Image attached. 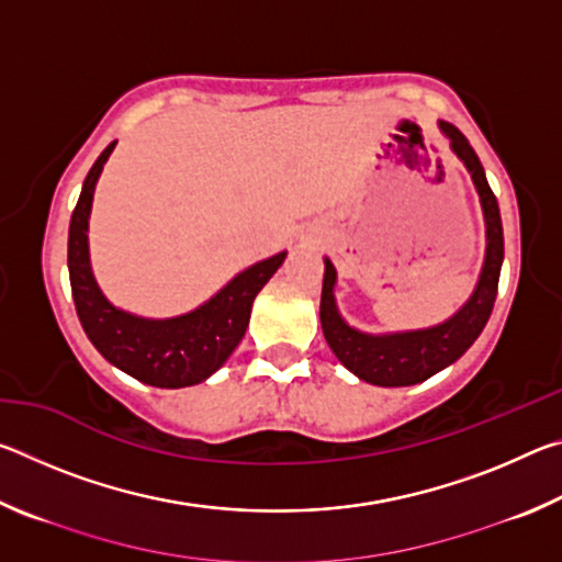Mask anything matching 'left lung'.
<instances>
[{
  "mask_svg": "<svg viewBox=\"0 0 562 562\" xmlns=\"http://www.w3.org/2000/svg\"><path fill=\"white\" fill-rule=\"evenodd\" d=\"M439 128L449 138L453 156L469 170L481 201L483 223H486V255H483L481 274L471 297L439 325L372 335V331L351 327L341 317L335 297L337 270L331 260L325 258V280H322L319 302L322 331H325L327 345L341 364L359 376L361 382L374 386H412L451 367L479 339L491 317L493 302H496L503 265V225L498 201L486 180V170H483L479 156H475L463 133L446 121H439Z\"/></svg>",
  "mask_w": 562,
  "mask_h": 562,
  "instance_id": "left-lung-1",
  "label": "left lung"
}]
</instances>
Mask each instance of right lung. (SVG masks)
<instances>
[{"instance_id": "1", "label": "right lung", "mask_w": 562, "mask_h": 562, "mask_svg": "<svg viewBox=\"0 0 562 562\" xmlns=\"http://www.w3.org/2000/svg\"><path fill=\"white\" fill-rule=\"evenodd\" d=\"M113 148H116V140L103 148L97 164L91 166L71 215L69 280L76 315L101 357L138 382L158 389L201 384L207 376H213L240 345L247 322H250L252 302L272 274L280 270L288 250L237 272L211 300L183 315L158 319L116 307L93 278L89 255L93 193H97L103 164L113 154Z\"/></svg>"}]
</instances>
